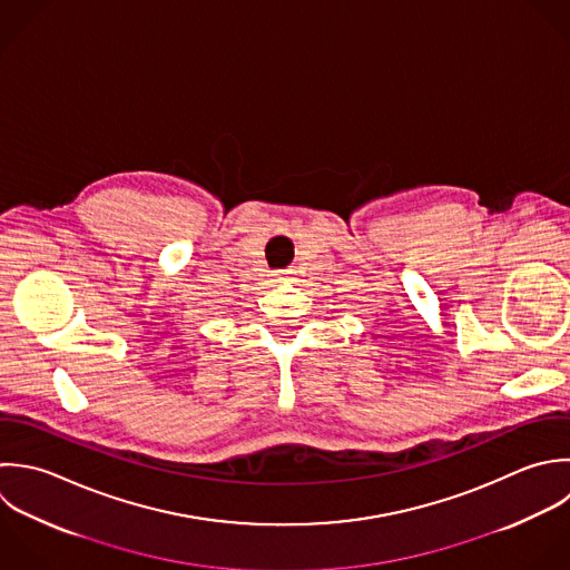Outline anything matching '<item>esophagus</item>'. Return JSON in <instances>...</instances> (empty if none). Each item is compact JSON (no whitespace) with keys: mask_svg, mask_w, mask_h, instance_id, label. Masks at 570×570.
<instances>
[{"mask_svg":"<svg viewBox=\"0 0 570 570\" xmlns=\"http://www.w3.org/2000/svg\"><path fill=\"white\" fill-rule=\"evenodd\" d=\"M275 277H277V279H284V273H275Z\"/></svg>","mask_w":570,"mask_h":570,"instance_id":"esophagus-1","label":"esophagus"}]
</instances>
